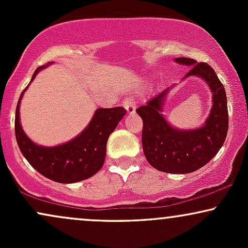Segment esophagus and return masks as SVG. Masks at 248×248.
Segmentation results:
<instances>
[{
    "label": "esophagus",
    "instance_id": "34e87169",
    "mask_svg": "<svg viewBox=\"0 0 248 248\" xmlns=\"http://www.w3.org/2000/svg\"><path fill=\"white\" fill-rule=\"evenodd\" d=\"M122 106L126 108L127 114L133 115L134 113H135L136 105H135V102H134V100H132V99H126V100L122 102Z\"/></svg>",
    "mask_w": 248,
    "mask_h": 248
}]
</instances>
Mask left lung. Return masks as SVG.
<instances>
[{
  "label": "left lung",
  "instance_id": "left-lung-1",
  "mask_svg": "<svg viewBox=\"0 0 248 248\" xmlns=\"http://www.w3.org/2000/svg\"><path fill=\"white\" fill-rule=\"evenodd\" d=\"M175 62L191 66L183 79L199 77L211 90L212 108L203 126L177 129L167 121L162 112L172 86L139 107L136 113L143 121L142 147L150 166L163 172L190 173L209 163L224 144L229 129L227 99L223 84L206 62H197L186 57L175 58Z\"/></svg>",
  "mask_w": 248,
  "mask_h": 248
}]
</instances>
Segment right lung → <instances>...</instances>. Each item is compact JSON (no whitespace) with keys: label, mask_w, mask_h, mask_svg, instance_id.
Returning <instances> with one entry per match:
<instances>
[{"label":"right lung","mask_w":248,"mask_h":248,"mask_svg":"<svg viewBox=\"0 0 248 248\" xmlns=\"http://www.w3.org/2000/svg\"><path fill=\"white\" fill-rule=\"evenodd\" d=\"M50 64L39 66L31 81L39 71ZM29 85L19 96L15 116L16 141L24 157L41 175L58 183H76L92 177L104 166L107 140L126 115V109L124 107L99 108L88 126L73 140L56 147H43L28 138L19 122V105Z\"/></svg>","instance_id":"obj_1"}]
</instances>
